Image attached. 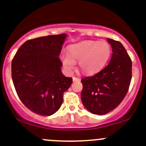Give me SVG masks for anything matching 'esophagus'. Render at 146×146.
Masks as SVG:
<instances>
[{
	"mask_svg": "<svg viewBox=\"0 0 146 146\" xmlns=\"http://www.w3.org/2000/svg\"><path fill=\"white\" fill-rule=\"evenodd\" d=\"M80 79L78 78H76V77H73V82H78L80 81Z\"/></svg>",
	"mask_w": 146,
	"mask_h": 146,
	"instance_id": "obj_1",
	"label": "esophagus"
}]
</instances>
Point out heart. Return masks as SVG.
Here are the masks:
<instances>
[{
    "label": "heart",
    "instance_id": "b5f03b06",
    "mask_svg": "<svg viewBox=\"0 0 146 146\" xmlns=\"http://www.w3.org/2000/svg\"><path fill=\"white\" fill-rule=\"evenodd\" d=\"M111 52L107 42L82 41L69 46L68 53H62L60 60L68 72H71L76 68V61H79V68L83 74L93 75L104 68Z\"/></svg>",
    "mask_w": 146,
    "mask_h": 146
}]
</instances>
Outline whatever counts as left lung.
Returning <instances> with one entry per match:
<instances>
[{"label": "left lung", "mask_w": 146, "mask_h": 146, "mask_svg": "<svg viewBox=\"0 0 146 146\" xmlns=\"http://www.w3.org/2000/svg\"><path fill=\"white\" fill-rule=\"evenodd\" d=\"M112 48L110 62L93 76L82 78L81 100L94 114L103 115L114 110L129 90L132 76V62L121 42L107 39Z\"/></svg>", "instance_id": "obj_1"}]
</instances>
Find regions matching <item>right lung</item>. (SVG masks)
<instances>
[{"label":"right lung","mask_w":146,"mask_h":146,"mask_svg":"<svg viewBox=\"0 0 146 146\" xmlns=\"http://www.w3.org/2000/svg\"><path fill=\"white\" fill-rule=\"evenodd\" d=\"M67 35H49L25 42L11 64L12 79L22 102L34 113L50 116L63 103L73 82L64 76L59 58Z\"/></svg>","instance_id":"obj_1"}]
</instances>
